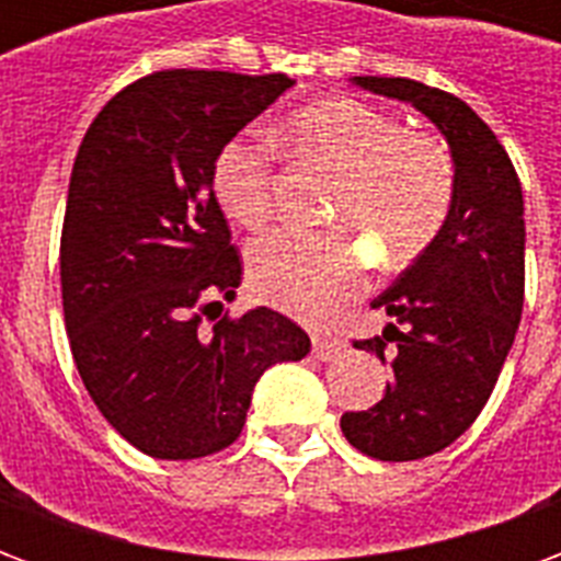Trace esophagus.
Listing matches in <instances>:
<instances>
[{"label":"esophagus","instance_id":"esophagus-1","mask_svg":"<svg viewBox=\"0 0 561 561\" xmlns=\"http://www.w3.org/2000/svg\"><path fill=\"white\" fill-rule=\"evenodd\" d=\"M342 348V342L336 336H328V333H316L312 336V352H316L318 360H330V357H336Z\"/></svg>","mask_w":561,"mask_h":561}]
</instances>
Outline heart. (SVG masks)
Returning <instances> with one entry per match:
<instances>
[{
	"instance_id": "heart-1",
	"label": "heart",
	"mask_w": 561,
	"mask_h": 561,
	"mask_svg": "<svg viewBox=\"0 0 561 561\" xmlns=\"http://www.w3.org/2000/svg\"><path fill=\"white\" fill-rule=\"evenodd\" d=\"M273 140L294 161L336 173L330 221L345 225L321 233L273 231L249 249L252 288L285 312L328 318L364 288V255L348 228L381 249L385 267H405L435 243L454 209L450 149L364 99L336 95L306 104ZM213 192L228 219L261 231L276 213L267 140H228L213 164Z\"/></svg>"
}]
</instances>
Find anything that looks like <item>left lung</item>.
Instances as JSON below:
<instances>
[{
    "instance_id": "8db88e82",
    "label": "left lung",
    "mask_w": 561,
    "mask_h": 561,
    "mask_svg": "<svg viewBox=\"0 0 561 561\" xmlns=\"http://www.w3.org/2000/svg\"><path fill=\"white\" fill-rule=\"evenodd\" d=\"M414 104L442 128L457 164L445 228L373 306L397 318L354 340L390 369L381 402L342 414V433L385 462L433 457L469 430L490 400L523 316L526 219L505 147L469 104L409 78H354Z\"/></svg>"
}]
</instances>
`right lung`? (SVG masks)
Wrapping results in <instances>:
<instances>
[{
	"instance_id": "right-lung-1",
	"label": "right lung",
	"mask_w": 561,
	"mask_h": 561,
	"mask_svg": "<svg viewBox=\"0 0 561 561\" xmlns=\"http://www.w3.org/2000/svg\"><path fill=\"white\" fill-rule=\"evenodd\" d=\"M288 87L152 71L104 104L78 149L59 240L68 342L99 412L147 457L233 445L261 373L309 354L306 330L267 306L209 316L243 279L213 164Z\"/></svg>"
}]
</instances>
